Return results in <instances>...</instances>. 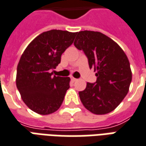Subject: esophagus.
<instances>
[{
  "label": "esophagus",
  "instance_id": "obj_1",
  "mask_svg": "<svg viewBox=\"0 0 146 146\" xmlns=\"http://www.w3.org/2000/svg\"><path fill=\"white\" fill-rule=\"evenodd\" d=\"M71 80H72L73 82H75V81H76V80H77V79L74 78V77H71Z\"/></svg>",
  "mask_w": 146,
  "mask_h": 146
}]
</instances>
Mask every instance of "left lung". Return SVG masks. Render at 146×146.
Returning a JSON list of instances; mask_svg holds the SVG:
<instances>
[{
  "label": "left lung",
  "instance_id": "8db88e82",
  "mask_svg": "<svg viewBox=\"0 0 146 146\" xmlns=\"http://www.w3.org/2000/svg\"><path fill=\"white\" fill-rule=\"evenodd\" d=\"M74 46L83 50L89 68L96 71L95 83H87L79 92L84 108L96 115H104L118 107L128 93L132 80L129 60L122 48L101 32L76 33Z\"/></svg>",
  "mask_w": 146,
  "mask_h": 146
}]
</instances>
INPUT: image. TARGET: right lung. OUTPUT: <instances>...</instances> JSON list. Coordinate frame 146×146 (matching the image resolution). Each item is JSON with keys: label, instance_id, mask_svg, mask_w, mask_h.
Segmentation results:
<instances>
[{"label": "right lung", "instance_id": "add662e5", "mask_svg": "<svg viewBox=\"0 0 146 146\" xmlns=\"http://www.w3.org/2000/svg\"><path fill=\"white\" fill-rule=\"evenodd\" d=\"M76 32L50 30L27 46L17 66L16 87L27 107L39 115H49L61 107L70 77L53 75L61 56L72 45Z\"/></svg>", "mask_w": 146, "mask_h": 146}]
</instances>
